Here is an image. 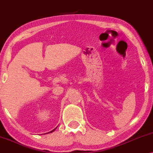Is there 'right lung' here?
Wrapping results in <instances>:
<instances>
[{"label": "right lung", "mask_w": 153, "mask_h": 153, "mask_svg": "<svg viewBox=\"0 0 153 153\" xmlns=\"http://www.w3.org/2000/svg\"><path fill=\"white\" fill-rule=\"evenodd\" d=\"M55 129H56V128H55V129H53V130H52V131H49V133H51V132H53V131L54 130H55ZM48 133H49V132H48Z\"/></svg>", "instance_id": "obj_1"}]
</instances>
